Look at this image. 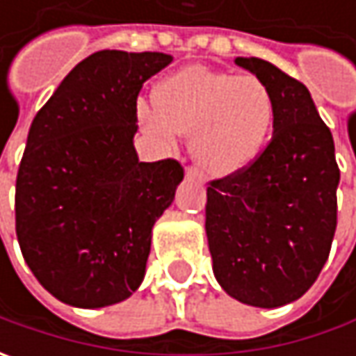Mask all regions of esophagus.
<instances>
[{
    "label": "esophagus",
    "mask_w": 356,
    "mask_h": 356,
    "mask_svg": "<svg viewBox=\"0 0 356 356\" xmlns=\"http://www.w3.org/2000/svg\"><path fill=\"white\" fill-rule=\"evenodd\" d=\"M186 178H188V180H200V174H198V170H194V168H186Z\"/></svg>",
    "instance_id": "esophagus-1"
}]
</instances>
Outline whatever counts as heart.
Instances as JSON below:
<instances>
[{
  "label": "heart",
  "instance_id": "b5f03b06",
  "mask_svg": "<svg viewBox=\"0 0 356 356\" xmlns=\"http://www.w3.org/2000/svg\"><path fill=\"white\" fill-rule=\"evenodd\" d=\"M152 104L136 106L140 129L164 146L176 143L178 132H190V154L213 178L248 170L261 156L275 118L271 90L261 79L204 65L162 76Z\"/></svg>",
  "mask_w": 356,
  "mask_h": 356
}]
</instances>
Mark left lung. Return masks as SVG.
Wrapping results in <instances>:
<instances>
[{"label":"left lung","mask_w":356,"mask_h":356,"mask_svg":"<svg viewBox=\"0 0 356 356\" xmlns=\"http://www.w3.org/2000/svg\"><path fill=\"white\" fill-rule=\"evenodd\" d=\"M236 65L271 90L273 136L248 170L210 184L206 236L222 289L239 303L273 309L293 303L321 273L341 172L307 87L257 57H236Z\"/></svg>","instance_id":"8db88e82"}]
</instances>
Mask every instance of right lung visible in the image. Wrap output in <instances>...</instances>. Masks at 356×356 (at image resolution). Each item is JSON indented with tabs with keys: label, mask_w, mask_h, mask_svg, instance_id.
<instances>
[{
	"label": "right lung",
	"mask_w": 356,
	"mask_h": 356,
	"mask_svg": "<svg viewBox=\"0 0 356 356\" xmlns=\"http://www.w3.org/2000/svg\"><path fill=\"white\" fill-rule=\"evenodd\" d=\"M166 53L99 51L65 76L27 134L15 184L25 264L59 301L81 309L129 299L144 280L152 227L184 170L140 162L136 99Z\"/></svg>",
	"instance_id": "obj_1"
}]
</instances>
